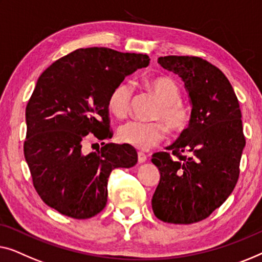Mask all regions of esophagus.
I'll return each mask as SVG.
<instances>
[{
  "label": "esophagus",
  "mask_w": 262,
  "mask_h": 262,
  "mask_svg": "<svg viewBox=\"0 0 262 262\" xmlns=\"http://www.w3.org/2000/svg\"><path fill=\"white\" fill-rule=\"evenodd\" d=\"M147 160V156L143 152H138V161L139 163H145Z\"/></svg>",
  "instance_id": "obj_1"
}]
</instances>
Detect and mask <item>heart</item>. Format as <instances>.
I'll use <instances>...</instances> for the list:
<instances>
[{
	"label": "heart",
	"instance_id": "1",
	"mask_svg": "<svg viewBox=\"0 0 262 262\" xmlns=\"http://www.w3.org/2000/svg\"><path fill=\"white\" fill-rule=\"evenodd\" d=\"M148 89L157 96L160 105L154 114V119L160 121L141 122L130 120L122 123L117 130L119 139L135 148L147 150L164 141L167 136V128L172 133H182L189 127L192 113L182 98V91L176 80L166 76L149 79ZM132 88L122 82L114 88L108 99V108L114 115L124 116L129 109ZM167 124L165 126L161 121Z\"/></svg>",
	"mask_w": 262,
	"mask_h": 262
}]
</instances>
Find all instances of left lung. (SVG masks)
Instances as JSON below:
<instances>
[{"label": "left lung", "instance_id": "left-lung-1", "mask_svg": "<svg viewBox=\"0 0 262 262\" xmlns=\"http://www.w3.org/2000/svg\"><path fill=\"white\" fill-rule=\"evenodd\" d=\"M158 62L182 77L192 117L167 150L152 156L160 171L152 208L163 222L196 223L220 208L237 183L246 146L240 104L226 75L205 59L167 56Z\"/></svg>", "mask_w": 262, "mask_h": 262}]
</instances>
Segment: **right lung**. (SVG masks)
Instances as JSON below:
<instances>
[{
  "mask_svg": "<svg viewBox=\"0 0 262 262\" xmlns=\"http://www.w3.org/2000/svg\"><path fill=\"white\" fill-rule=\"evenodd\" d=\"M149 60L106 47L78 49L39 77L26 106L24 153L33 186L51 208L77 220L97 215L106 204L113 169L138 163L129 145L102 142L90 153L83 146L89 139H112L109 96Z\"/></svg>",
  "mask_w": 262,
  "mask_h": 262,
  "instance_id": "right-lung-1",
  "label": "right lung"
}]
</instances>
